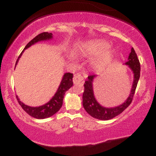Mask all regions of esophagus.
Wrapping results in <instances>:
<instances>
[{
	"label": "esophagus",
	"mask_w": 156,
	"mask_h": 156,
	"mask_svg": "<svg viewBox=\"0 0 156 156\" xmlns=\"http://www.w3.org/2000/svg\"><path fill=\"white\" fill-rule=\"evenodd\" d=\"M83 81V77L81 76L80 73H77L75 75L74 78H73V83L75 84H78L82 83Z\"/></svg>",
	"instance_id": "esophagus-1"
}]
</instances>
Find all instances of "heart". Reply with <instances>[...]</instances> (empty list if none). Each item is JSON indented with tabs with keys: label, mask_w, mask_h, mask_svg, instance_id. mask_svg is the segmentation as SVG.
<instances>
[{
	"label": "heart",
	"mask_w": 156,
	"mask_h": 156,
	"mask_svg": "<svg viewBox=\"0 0 156 156\" xmlns=\"http://www.w3.org/2000/svg\"><path fill=\"white\" fill-rule=\"evenodd\" d=\"M111 48V44L105 41L98 40L89 42L84 47V54L91 57H101L94 62V65L97 69L101 70L112 63L114 55L112 51H108Z\"/></svg>",
	"instance_id": "obj_1"
}]
</instances>
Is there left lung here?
<instances>
[{
  "label": "left lung",
  "mask_w": 156,
  "mask_h": 156,
  "mask_svg": "<svg viewBox=\"0 0 156 156\" xmlns=\"http://www.w3.org/2000/svg\"><path fill=\"white\" fill-rule=\"evenodd\" d=\"M126 65L129 66L133 73V82L132 85L131 91L130 95L127 98L122 104L118 106L113 107V108H105L102 106L98 103L94 96L93 92L92 83L94 77V75H91L88 76V79L85 81L84 83V92L83 94V106L89 115L96 119H101V120H108L112 118L117 117L125 109L129 106L133 101V98L135 94L136 89L138 81L140 78V63L138 59L136 53L133 48H131V52L128 56V62L125 63Z\"/></svg>",
  "instance_id": "left-lung-1"
}]
</instances>
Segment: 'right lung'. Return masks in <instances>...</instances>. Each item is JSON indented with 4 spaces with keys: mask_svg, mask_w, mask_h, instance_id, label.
<instances>
[{
    "mask_svg": "<svg viewBox=\"0 0 156 156\" xmlns=\"http://www.w3.org/2000/svg\"><path fill=\"white\" fill-rule=\"evenodd\" d=\"M52 38H53V34H52V33L43 32V33L39 34L37 35V37H35L34 38L30 41V42L26 44L24 50L27 49V48H29L30 46H31L32 44L37 43V42H40V41L48 40V39H51ZM24 50H23L22 53H20V55H19L18 58H17V62H16L15 66L17 65L20 57L21 56V55H22ZM73 74H72V73H65V74L64 75L63 78H62V81H61V83L59 87H58V90L55 92L54 96L51 98V100L48 102V103H45V104L43 105H41V106H28V105H25L24 103L20 101L18 97L16 96V98H17L19 104L21 105V107L23 108V110H24L27 114H28L30 116H31V117L37 118V119H45V118L50 117H51V116H53V114H55L57 112H58L59 109L62 108V104H63L64 94H65V92H67L70 87H72L73 85Z\"/></svg>",
    "mask_w": 156,
    "mask_h": 156,
    "instance_id": "add662e5",
    "label": "right lung"
}]
</instances>
